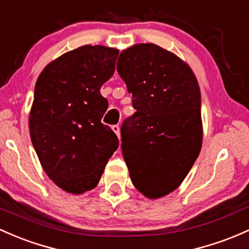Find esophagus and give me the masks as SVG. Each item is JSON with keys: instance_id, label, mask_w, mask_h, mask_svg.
<instances>
[{"instance_id": "1", "label": "esophagus", "mask_w": 249, "mask_h": 249, "mask_svg": "<svg viewBox=\"0 0 249 249\" xmlns=\"http://www.w3.org/2000/svg\"><path fill=\"white\" fill-rule=\"evenodd\" d=\"M111 129H113V132L115 133V134H116L120 138V125L119 124L111 125Z\"/></svg>"}]
</instances>
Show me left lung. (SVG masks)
I'll use <instances>...</instances> for the list:
<instances>
[{
	"instance_id": "8db88e82",
	"label": "left lung",
	"mask_w": 249,
	"mask_h": 249,
	"mask_svg": "<svg viewBox=\"0 0 249 249\" xmlns=\"http://www.w3.org/2000/svg\"><path fill=\"white\" fill-rule=\"evenodd\" d=\"M116 69L136 109L121 128L124 159L133 185L160 198L180 185L202 148L198 82L185 61L154 44L124 50Z\"/></svg>"
}]
</instances>
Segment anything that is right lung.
I'll return each mask as SVG.
<instances>
[{"mask_svg": "<svg viewBox=\"0 0 249 249\" xmlns=\"http://www.w3.org/2000/svg\"><path fill=\"white\" fill-rule=\"evenodd\" d=\"M119 50L84 45L45 66L34 89L29 134L42 168L61 190L96 188L119 139L101 122L108 101L101 87L113 76Z\"/></svg>", "mask_w": 249, "mask_h": 249, "instance_id": "add662e5", "label": "right lung"}]
</instances>
